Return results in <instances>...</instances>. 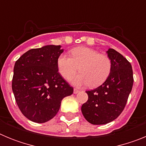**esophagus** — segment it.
<instances>
[{
    "label": "esophagus",
    "mask_w": 146,
    "mask_h": 146,
    "mask_svg": "<svg viewBox=\"0 0 146 146\" xmlns=\"http://www.w3.org/2000/svg\"><path fill=\"white\" fill-rule=\"evenodd\" d=\"M79 90L77 88H74V94H77V93H79Z\"/></svg>",
    "instance_id": "34e87169"
}]
</instances>
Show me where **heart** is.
<instances>
[{"instance_id":"b5f03b06","label":"heart","mask_w":146,"mask_h":146,"mask_svg":"<svg viewBox=\"0 0 146 146\" xmlns=\"http://www.w3.org/2000/svg\"><path fill=\"white\" fill-rule=\"evenodd\" d=\"M71 57L66 54L59 55L57 66L61 76L66 80L76 72H81L74 77V86H89L96 88L102 85L112 71V61L108 55L100 54L96 50L86 47H78L70 51Z\"/></svg>"}]
</instances>
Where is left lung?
<instances>
[{"label": "left lung", "mask_w": 146, "mask_h": 146, "mask_svg": "<svg viewBox=\"0 0 146 146\" xmlns=\"http://www.w3.org/2000/svg\"><path fill=\"white\" fill-rule=\"evenodd\" d=\"M107 53L112 61L111 73L102 86L86 91L88 99L81 108L85 118L94 125L106 124L119 116L133 86L131 64L113 49Z\"/></svg>", "instance_id": "1"}]
</instances>
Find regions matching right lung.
<instances>
[{
	"instance_id": "obj_1",
	"label": "right lung",
	"mask_w": 146,
	"mask_h": 146,
	"mask_svg": "<svg viewBox=\"0 0 146 146\" xmlns=\"http://www.w3.org/2000/svg\"><path fill=\"white\" fill-rule=\"evenodd\" d=\"M63 52L60 45H47L28 50L15 62L12 91L20 111L30 121L51 120L62 99L73 94L58 72L57 60Z\"/></svg>"
}]
</instances>
